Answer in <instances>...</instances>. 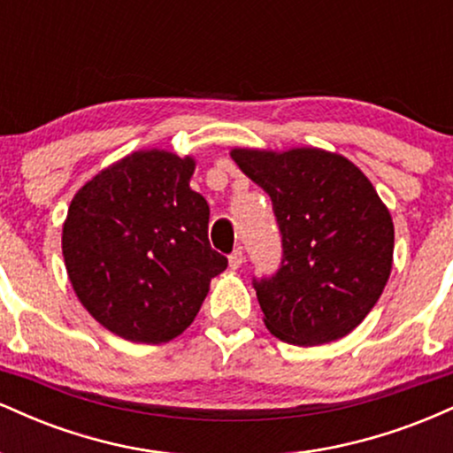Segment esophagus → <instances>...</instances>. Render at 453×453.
I'll return each mask as SVG.
<instances>
[{
    "label": "esophagus",
    "instance_id": "obj_1",
    "mask_svg": "<svg viewBox=\"0 0 453 453\" xmlns=\"http://www.w3.org/2000/svg\"><path fill=\"white\" fill-rule=\"evenodd\" d=\"M227 262H230V268L232 270H238L242 266L244 262V253L241 251V249H234V251L230 253V257H227Z\"/></svg>",
    "mask_w": 453,
    "mask_h": 453
}]
</instances>
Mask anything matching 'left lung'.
<instances>
[{"mask_svg": "<svg viewBox=\"0 0 453 453\" xmlns=\"http://www.w3.org/2000/svg\"><path fill=\"white\" fill-rule=\"evenodd\" d=\"M230 155L273 200L283 244L277 273L253 279L264 324L303 347L347 336L392 270L394 223L375 187L349 159L321 149Z\"/></svg>", "mask_w": 453, "mask_h": 453, "instance_id": "left-lung-1", "label": "left lung"}]
</instances>
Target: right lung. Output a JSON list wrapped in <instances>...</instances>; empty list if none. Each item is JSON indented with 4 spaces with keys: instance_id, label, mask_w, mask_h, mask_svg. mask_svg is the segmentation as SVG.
<instances>
[{
    "instance_id": "obj_1",
    "label": "right lung",
    "mask_w": 453,
    "mask_h": 453,
    "mask_svg": "<svg viewBox=\"0 0 453 453\" xmlns=\"http://www.w3.org/2000/svg\"><path fill=\"white\" fill-rule=\"evenodd\" d=\"M191 157L136 150L78 189L61 249L93 319L159 345L191 326L227 257L211 249L209 204L189 187Z\"/></svg>"
}]
</instances>
